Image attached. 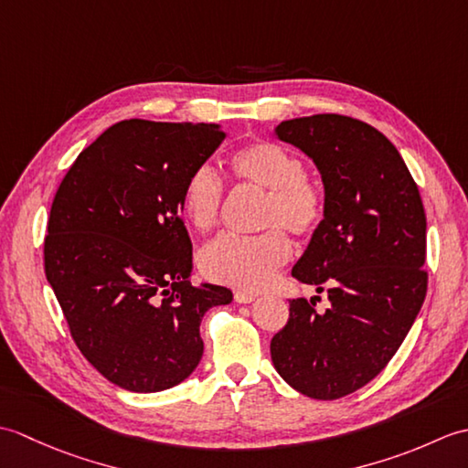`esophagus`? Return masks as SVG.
Masks as SVG:
<instances>
[{
  "label": "esophagus",
  "instance_id": "esophagus-1",
  "mask_svg": "<svg viewBox=\"0 0 468 468\" xmlns=\"http://www.w3.org/2000/svg\"><path fill=\"white\" fill-rule=\"evenodd\" d=\"M235 302L237 303H251V302H255V293H250V292H235Z\"/></svg>",
  "mask_w": 468,
  "mask_h": 468
}]
</instances>
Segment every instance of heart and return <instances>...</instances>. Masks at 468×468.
<instances>
[{
  "label": "heart",
  "mask_w": 468,
  "mask_h": 468,
  "mask_svg": "<svg viewBox=\"0 0 468 468\" xmlns=\"http://www.w3.org/2000/svg\"><path fill=\"white\" fill-rule=\"evenodd\" d=\"M233 175L243 185L265 193L260 237L223 235L198 253V270L215 283L261 290L293 253L286 231L305 237L324 218V193L314 178L303 175L300 156L270 141L251 143L231 158ZM223 207V183L211 166H201L186 181L183 213L198 233L218 223Z\"/></svg>",
  "instance_id": "obj_1"
}]
</instances>
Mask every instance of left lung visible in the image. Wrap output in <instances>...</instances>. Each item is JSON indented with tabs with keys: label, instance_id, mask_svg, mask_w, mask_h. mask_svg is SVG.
Instances as JSON below:
<instances>
[{
	"label": "left lung",
	"instance_id": "left-lung-1",
	"mask_svg": "<svg viewBox=\"0 0 468 468\" xmlns=\"http://www.w3.org/2000/svg\"><path fill=\"white\" fill-rule=\"evenodd\" d=\"M324 183V218L293 265L297 282L325 292L315 312L303 297L271 340L283 380L310 399L335 400L380 374L404 342L426 295V215L400 153L374 126L314 114L275 126Z\"/></svg>",
	"mask_w": 468,
	"mask_h": 468
}]
</instances>
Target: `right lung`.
<instances>
[{"mask_svg": "<svg viewBox=\"0 0 468 468\" xmlns=\"http://www.w3.org/2000/svg\"><path fill=\"white\" fill-rule=\"evenodd\" d=\"M223 138L218 124L122 121L78 154L54 197L46 277L86 360L124 390L181 384L203 357L205 312L233 302L227 287L191 285L183 223L186 181Z\"/></svg>", "mask_w": 468, "mask_h": 468, "instance_id": "obj_1", "label": "right lung"}]
</instances>
